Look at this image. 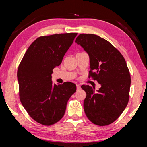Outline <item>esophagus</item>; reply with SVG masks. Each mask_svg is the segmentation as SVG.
I'll return each mask as SVG.
<instances>
[{
	"label": "esophagus",
	"instance_id": "esophagus-1",
	"mask_svg": "<svg viewBox=\"0 0 147 147\" xmlns=\"http://www.w3.org/2000/svg\"><path fill=\"white\" fill-rule=\"evenodd\" d=\"M76 89L77 90H78V89H80V86L78 85V84H76Z\"/></svg>",
	"mask_w": 147,
	"mask_h": 147
}]
</instances>
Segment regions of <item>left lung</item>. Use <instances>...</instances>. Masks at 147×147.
I'll use <instances>...</instances> for the list:
<instances>
[{
	"instance_id": "obj_1",
	"label": "left lung",
	"mask_w": 147,
	"mask_h": 147,
	"mask_svg": "<svg viewBox=\"0 0 147 147\" xmlns=\"http://www.w3.org/2000/svg\"><path fill=\"white\" fill-rule=\"evenodd\" d=\"M75 43L89 56V78L101 85L97 91L89 85L81 86L86 93V115L96 125H108L119 117L130 98L131 78L125 59L115 47L96 35L81 34Z\"/></svg>"
}]
</instances>
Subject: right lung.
<instances>
[{
	"label": "right lung",
	"instance_id": "1",
	"mask_svg": "<svg viewBox=\"0 0 147 147\" xmlns=\"http://www.w3.org/2000/svg\"><path fill=\"white\" fill-rule=\"evenodd\" d=\"M77 33L41 36L24 54L17 70L22 105L35 121L51 126L60 121L67 103L76 90L74 83L53 84V70L61 64Z\"/></svg>",
	"mask_w": 147,
	"mask_h": 147
}]
</instances>
